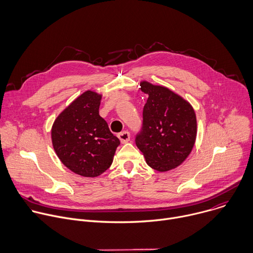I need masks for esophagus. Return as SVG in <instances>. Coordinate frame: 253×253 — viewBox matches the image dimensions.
<instances>
[{
    "label": "esophagus",
    "instance_id": "34e87169",
    "mask_svg": "<svg viewBox=\"0 0 253 253\" xmlns=\"http://www.w3.org/2000/svg\"><path fill=\"white\" fill-rule=\"evenodd\" d=\"M118 138L120 139L121 143H127L130 140V133L128 131H123L118 134Z\"/></svg>",
    "mask_w": 253,
    "mask_h": 253
}]
</instances>
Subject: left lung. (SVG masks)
Segmentation results:
<instances>
[{
    "label": "left lung",
    "instance_id": "left-lung-1",
    "mask_svg": "<svg viewBox=\"0 0 253 253\" xmlns=\"http://www.w3.org/2000/svg\"><path fill=\"white\" fill-rule=\"evenodd\" d=\"M148 95L143 108V124L135 137L147 164L164 172L181 164L190 154L196 139L197 123L192 106L163 86L141 83Z\"/></svg>",
    "mask_w": 253,
    "mask_h": 253
}]
</instances>
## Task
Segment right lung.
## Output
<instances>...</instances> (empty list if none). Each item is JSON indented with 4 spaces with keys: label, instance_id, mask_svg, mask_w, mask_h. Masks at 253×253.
I'll use <instances>...</instances> for the list:
<instances>
[{
    "label": "right lung",
    "instance_id": "1",
    "mask_svg": "<svg viewBox=\"0 0 253 253\" xmlns=\"http://www.w3.org/2000/svg\"><path fill=\"white\" fill-rule=\"evenodd\" d=\"M101 95L86 91L57 117L52 127L54 150L74 173L96 177L109 168L120 140L99 115Z\"/></svg>",
    "mask_w": 253,
    "mask_h": 253
}]
</instances>
